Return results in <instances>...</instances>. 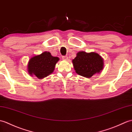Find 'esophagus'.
<instances>
[{"mask_svg":"<svg viewBox=\"0 0 132 132\" xmlns=\"http://www.w3.org/2000/svg\"><path fill=\"white\" fill-rule=\"evenodd\" d=\"M62 59L63 60H65V61H67L68 60V57H67V56H63Z\"/></svg>","mask_w":132,"mask_h":132,"instance_id":"obj_1","label":"esophagus"}]
</instances>
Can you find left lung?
<instances>
[{"instance_id":"left-lung-1","label":"left lung","mask_w":132,"mask_h":132,"mask_svg":"<svg viewBox=\"0 0 132 132\" xmlns=\"http://www.w3.org/2000/svg\"><path fill=\"white\" fill-rule=\"evenodd\" d=\"M72 63L78 74L88 78L100 72L103 67V59L94 52H79L72 60Z\"/></svg>"}]
</instances>
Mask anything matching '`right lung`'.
I'll list each match as a JSON object with an SVG mask.
<instances>
[{
	"mask_svg": "<svg viewBox=\"0 0 132 132\" xmlns=\"http://www.w3.org/2000/svg\"><path fill=\"white\" fill-rule=\"evenodd\" d=\"M58 57H53L50 52H44L30 60L28 71L31 75H35L39 79L47 77L53 72Z\"/></svg>",
	"mask_w": 132,
	"mask_h": 132,
	"instance_id": "obj_1",
	"label": "right lung"
}]
</instances>
